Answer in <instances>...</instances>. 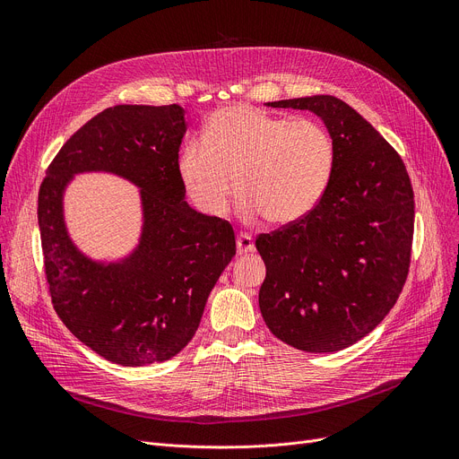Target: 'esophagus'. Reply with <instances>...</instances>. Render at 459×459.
Instances as JSON below:
<instances>
[{
	"instance_id": "obj_1",
	"label": "esophagus",
	"mask_w": 459,
	"mask_h": 459,
	"mask_svg": "<svg viewBox=\"0 0 459 459\" xmlns=\"http://www.w3.org/2000/svg\"><path fill=\"white\" fill-rule=\"evenodd\" d=\"M236 251L238 255H247V253H253L255 251V242L253 238L247 236V234H239L236 238Z\"/></svg>"
}]
</instances>
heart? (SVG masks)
Listing matches in <instances>:
<instances>
[{"label":"heart","mask_w":459,"mask_h":459,"mask_svg":"<svg viewBox=\"0 0 459 459\" xmlns=\"http://www.w3.org/2000/svg\"><path fill=\"white\" fill-rule=\"evenodd\" d=\"M333 161V139L315 120L234 104L210 117L203 141L184 144L177 167L201 212L223 215L234 178L244 220L262 215L270 225H290L322 197Z\"/></svg>","instance_id":"b5f03b06"}]
</instances>
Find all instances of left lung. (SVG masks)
<instances>
[{
  "label": "left lung",
  "instance_id": "1",
  "mask_svg": "<svg viewBox=\"0 0 459 459\" xmlns=\"http://www.w3.org/2000/svg\"><path fill=\"white\" fill-rule=\"evenodd\" d=\"M268 106L318 115L334 161L315 208L256 238L266 264L262 318L288 346L339 351L374 331L402 292L411 262L413 187L398 152L341 99L316 94Z\"/></svg>",
  "mask_w": 459,
  "mask_h": 459
}]
</instances>
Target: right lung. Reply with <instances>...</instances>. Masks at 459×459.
<instances>
[{
  "label": "right lung",
  "instance_id": "obj_1",
  "mask_svg": "<svg viewBox=\"0 0 459 459\" xmlns=\"http://www.w3.org/2000/svg\"><path fill=\"white\" fill-rule=\"evenodd\" d=\"M184 134L178 104L108 108L63 144L39 189L44 272L57 316L123 367L163 363L186 348L236 255L230 223L186 203L177 167ZM92 170L142 189L140 244L118 263L89 259L65 232L62 193L74 174Z\"/></svg>",
  "mask_w": 459,
  "mask_h": 459
}]
</instances>
